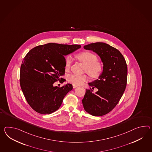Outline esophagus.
Here are the masks:
<instances>
[{
  "label": "esophagus",
  "mask_w": 152,
  "mask_h": 152,
  "mask_svg": "<svg viewBox=\"0 0 152 152\" xmlns=\"http://www.w3.org/2000/svg\"><path fill=\"white\" fill-rule=\"evenodd\" d=\"M72 86H73V88H76V87H78V86L75 85H73Z\"/></svg>",
  "instance_id": "34e87169"
}]
</instances>
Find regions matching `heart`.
I'll use <instances>...</instances> for the list:
<instances>
[{"label":"heart","instance_id":"1","mask_svg":"<svg viewBox=\"0 0 152 152\" xmlns=\"http://www.w3.org/2000/svg\"><path fill=\"white\" fill-rule=\"evenodd\" d=\"M77 58L85 66L86 72L91 77L96 78L100 76L103 71V66L99 62L97 61L98 59L96 55L90 52H83L78 54ZM71 62V57L67 56L65 60L66 70L69 69ZM87 78V76L86 75L72 74L68 77L67 80L75 85H80L84 82L86 81Z\"/></svg>","mask_w":152,"mask_h":152}]
</instances>
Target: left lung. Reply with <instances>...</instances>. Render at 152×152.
I'll return each instance as SVG.
<instances>
[{
	"instance_id": "left-lung-1",
	"label": "left lung",
	"mask_w": 152,
	"mask_h": 152,
	"mask_svg": "<svg viewBox=\"0 0 152 152\" xmlns=\"http://www.w3.org/2000/svg\"><path fill=\"white\" fill-rule=\"evenodd\" d=\"M86 50L95 52L103 63L98 79L89 83L92 89H87L82 100L84 109L93 116H100L111 111L118 104L127 85V67L125 58L117 49L102 42L86 45Z\"/></svg>"
}]
</instances>
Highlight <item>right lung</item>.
I'll list each match as a JSON object with an SVG mask.
<instances>
[{
    "instance_id": "add662e5",
    "label": "right lung",
    "mask_w": 152,
    "mask_h": 152,
    "mask_svg": "<svg viewBox=\"0 0 152 152\" xmlns=\"http://www.w3.org/2000/svg\"><path fill=\"white\" fill-rule=\"evenodd\" d=\"M81 47L49 43L37 46L26 54L21 65L20 83L27 103L34 111L50 114L60 107L72 85L67 83L59 87L53 84L65 81L61 78L65 74L64 56Z\"/></svg>"
}]
</instances>
